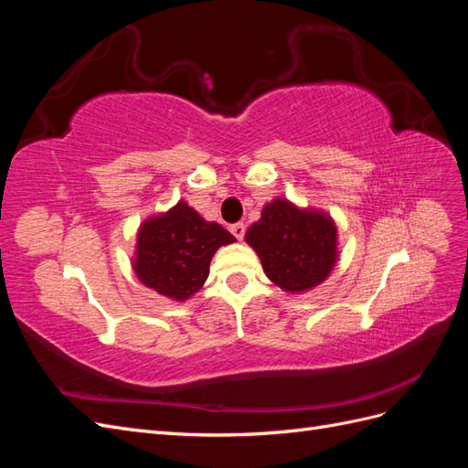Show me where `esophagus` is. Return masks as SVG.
Masks as SVG:
<instances>
[{
	"instance_id": "esophagus-1",
	"label": "esophagus",
	"mask_w": 468,
	"mask_h": 468,
	"mask_svg": "<svg viewBox=\"0 0 468 468\" xmlns=\"http://www.w3.org/2000/svg\"><path fill=\"white\" fill-rule=\"evenodd\" d=\"M230 232L238 238V239H244V234H246V226L242 224V222H238V224H232L230 226Z\"/></svg>"
}]
</instances>
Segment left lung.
<instances>
[{
  "label": "left lung",
  "instance_id": "8db88e82",
  "mask_svg": "<svg viewBox=\"0 0 468 468\" xmlns=\"http://www.w3.org/2000/svg\"><path fill=\"white\" fill-rule=\"evenodd\" d=\"M265 275L282 291L299 294L318 287L337 263V226L324 210L273 199L246 232Z\"/></svg>",
  "mask_w": 468,
  "mask_h": 468
}]
</instances>
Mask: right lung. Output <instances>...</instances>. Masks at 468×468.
Instances as JSON below:
<instances>
[{"mask_svg": "<svg viewBox=\"0 0 468 468\" xmlns=\"http://www.w3.org/2000/svg\"><path fill=\"white\" fill-rule=\"evenodd\" d=\"M232 242L236 238L218 222L179 201L140 224L133 269L143 285L183 303L205 285L217 250Z\"/></svg>", "mask_w": 468, "mask_h": 468, "instance_id": "right-lung-1", "label": "right lung"}]
</instances>
